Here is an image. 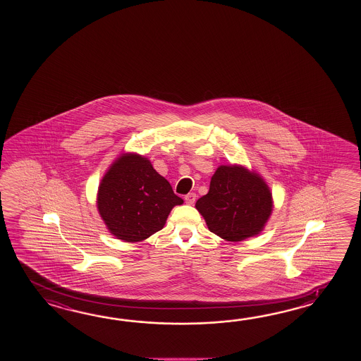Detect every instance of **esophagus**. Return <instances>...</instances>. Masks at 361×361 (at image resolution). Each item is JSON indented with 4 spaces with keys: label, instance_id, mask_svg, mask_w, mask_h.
I'll return each instance as SVG.
<instances>
[{
    "label": "esophagus",
    "instance_id": "1",
    "mask_svg": "<svg viewBox=\"0 0 361 361\" xmlns=\"http://www.w3.org/2000/svg\"><path fill=\"white\" fill-rule=\"evenodd\" d=\"M184 200H185V202L188 204V205H193L195 204V201H196V193H188V195H185L184 196Z\"/></svg>",
    "mask_w": 361,
    "mask_h": 361
}]
</instances>
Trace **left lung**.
Returning a JSON list of instances; mask_svg holds the SVG:
<instances>
[{"mask_svg": "<svg viewBox=\"0 0 361 361\" xmlns=\"http://www.w3.org/2000/svg\"><path fill=\"white\" fill-rule=\"evenodd\" d=\"M272 207L267 183L259 174L238 165H221L215 170L209 192L196 202L207 228L227 241L258 235Z\"/></svg>", "mask_w": 361, "mask_h": 361, "instance_id": "1", "label": "left lung"}]
</instances>
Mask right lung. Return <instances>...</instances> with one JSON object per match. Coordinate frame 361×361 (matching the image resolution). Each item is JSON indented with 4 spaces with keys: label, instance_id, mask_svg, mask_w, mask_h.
<instances>
[{
    "label": "right lung",
    "instance_id": "add662e5",
    "mask_svg": "<svg viewBox=\"0 0 361 361\" xmlns=\"http://www.w3.org/2000/svg\"><path fill=\"white\" fill-rule=\"evenodd\" d=\"M182 204L151 161L137 154H121L109 166L97 199L109 232L126 243L143 241L164 228L171 209Z\"/></svg>",
    "mask_w": 361,
    "mask_h": 361
}]
</instances>
